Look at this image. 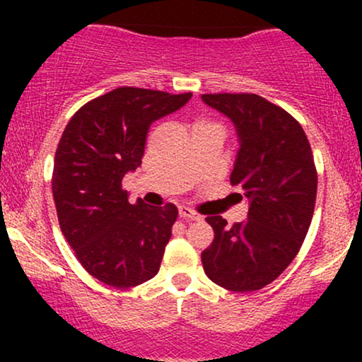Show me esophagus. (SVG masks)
Segmentation results:
<instances>
[{"label":"esophagus","instance_id":"34e87169","mask_svg":"<svg viewBox=\"0 0 362 362\" xmlns=\"http://www.w3.org/2000/svg\"><path fill=\"white\" fill-rule=\"evenodd\" d=\"M178 216H180V218H184V219H199V218H201V216L195 213V211H192L190 207H185V206L178 207Z\"/></svg>","mask_w":362,"mask_h":362}]
</instances>
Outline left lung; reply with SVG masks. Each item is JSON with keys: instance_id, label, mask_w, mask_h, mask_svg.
<instances>
[{"instance_id": "left-lung-1", "label": "left lung", "mask_w": 362, "mask_h": 362, "mask_svg": "<svg viewBox=\"0 0 362 362\" xmlns=\"http://www.w3.org/2000/svg\"><path fill=\"white\" fill-rule=\"evenodd\" d=\"M202 100L235 124L240 149L230 180L250 204L233 226L207 216L214 240L202 267L221 288L250 293L286 271L308 233L318 184L313 153L301 124L259 95L206 93Z\"/></svg>"}]
</instances>
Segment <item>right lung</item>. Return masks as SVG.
<instances>
[{"label": "right lung", "mask_w": 362, "mask_h": 362, "mask_svg": "<svg viewBox=\"0 0 362 362\" xmlns=\"http://www.w3.org/2000/svg\"><path fill=\"white\" fill-rule=\"evenodd\" d=\"M192 93L120 86L81 107L54 158L52 195L66 242L85 271L126 289L160 271L178 211L131 204L122 178L141 165L149 126Z\"/></svg>", "instance_id": "right-lung-1"}]
</instances>
